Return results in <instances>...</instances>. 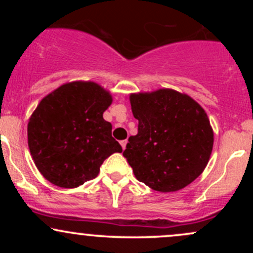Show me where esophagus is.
Masks as SVG:
<instances>
[{"mask_svg": "<svg viewBox=\"0 0 253 253\" xmlns=\"http://www.w3.org/2000/svg\"><path fill=\"white\" fill-rule=\"evenodd\" d=\"M121 146H123V150H125V149H126V145H127V140H123V141H121Z\"/></svg>", "mask_w": 253, "mask_h": 253, "instance_id": "1", "label": "esophagus"}]
</instances>
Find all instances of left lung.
<instances>
[{
	"mask_svg": "<svg viewBox=\"0 0 253 253\" xmlns=\"http://www.w3.org/2000/svg\"><path fill=\"white\" fill-rule=\"evenodd\" d=\"M138 134L124 157L135 178L151 189L171 193L195 181L207 167L214 133L205 109L173 89L129 95Z\"/></svg>",
	"mask_w": 253,
	"mask_h": 253,
	"instance_id": "obj_1",
	"label": "left lung"
}]
</instances>
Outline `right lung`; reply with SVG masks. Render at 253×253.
<instances>
[{"label": "right lung", "instance_id": "right-lung-1", "mask_svg": "<svg viewBox=\"0 0 253 253\" xmlns=\"http://www.w3.org/2000/svg\"><path fill=\"white\" fill-rule=\"evenodd\" d=\"M113 102L100 84L75 81L46 95L32 113L28 147L40 173L60 188L95 178L104 159L123 152L103 113Z\"/></svg>", "mask_w": 253, "mask_h": 253}]
</instances>
